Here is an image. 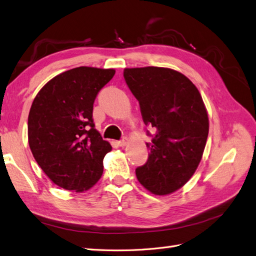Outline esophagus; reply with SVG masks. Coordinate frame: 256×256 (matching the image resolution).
Returning a JSON list of instances; mask_svg holds the SVG:
<instances>
[{"label":"esophagus","mask_w":256,"mask_h":256,"mask_svg":"<svg viewBox=\"0 0 256 256\" xmlns=\"http://www.w3.org/2000/svg\"><path fill=\"white\" fill-rule=\"evenodd\" d=\"M117 144L120 145V146H122V148H124V146H126V145L128 144V139L127 138H124L122 140H120V141H118L117 142Z\"/></svg>","instance_id":"34e87169"}]
</instances>
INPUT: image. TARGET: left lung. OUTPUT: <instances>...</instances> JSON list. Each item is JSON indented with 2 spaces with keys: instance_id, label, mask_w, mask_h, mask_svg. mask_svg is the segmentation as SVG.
I'll return each mask as SVG.
<instances>
[{
  "instance_id": "1",
  "label": "left lung",
  "mask_w": 256,
  "mask_h": 256,
  "mask_svg": "<svg viewBox=\"0 0 256 256\" xmlns=\"http://www.w3.org/2000/svg\"><path fill=\"white\" fill-rule=\"evenodd\" d=\"M124 78L139 101L145 125L155 129L146 164L136 169L152 194L180 190L195 174L209 134V117L197 87L169 68H126Z\"/></svg>"
}]
</instances>
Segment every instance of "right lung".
Returning a JSON list of instances; mask_svg holds the SVG:
<instances>
[{
	"instance_id": "1",
	"label": "right lung",
	"mask_w": 256,
	"mask_h": 256,
	"mask_svg": "<svg viewBox=\"0 0 256 256\" xmlns=\"http://www.w3.org/2000/svg\"><path fill=\"white\" fill-rule=\"evenodd\" d=\"M114 74V68H71L47 82L32 102L30 150L44 174L61 188L86 192L103 174V158L112 146L94 128L92 110L96 94Z\"/></svg>"
}]
</instances>
